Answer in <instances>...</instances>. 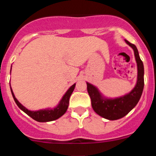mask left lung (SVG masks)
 Instances as JSON below:
<instances>
[{
	"instance_id": "1",
	"label": "left lung",
	"mask_w": 156,
	"mask_h": 156,
	"mask_svg": "<svg viewBox=\"0 0 156 156\" xmlns=\"http://www.w3.org/2000/svg\"><path fill=\"white\" fill-rule=\"evenodd\" d=\"M129 46L133 48L137 66V83L131 91L122 97L115 98H105L101 95L96 87L87 83V92L91 99L94 111L109 120H115L124 117L137 105L144 89V65L140 60L138 51L134 44L125 40Z\"/></svg>"
}]
</instances>
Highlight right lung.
Instances as JSON below:
<instances>
[{
	"mask_svg": "<svg viewBox=\"0 0 156 156\" xmlns=\"http://www.w3.org/2000/svg\"><path fill=\"white\" fill-rule=\"evenodd\" d=\"M75 86L76 83H74L73 86H71L69 88V90L66 91V93L64 94L62 100L60 101L59 104L56 106L55 108H47V109L38 110V111H30V110L27 109L26 107H24L16 99L13 91H12V88H11V91H12V94L13 96L14 100L16 101V105L19 106V108L21 110H23L24 112H26L27 115H30L31 118H33L34 120L37 121V122H50V121H53L58 119L62 115H63L66 113V110H67V108L69 107V98L71 96Z\"/></svg>",
	"mask_w": 156,
	"mask_h": 156,
	"instance_id": "obj_1",
	"label": "right lung"
}]
</instances>
